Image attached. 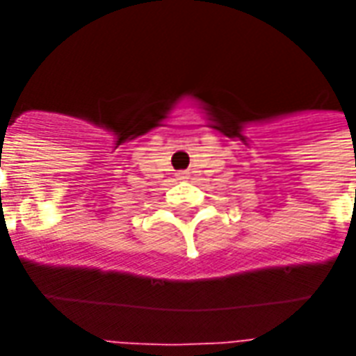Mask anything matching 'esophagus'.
Segmentation results:
<instances>
[{
    "label": "esophagus",
    "instance_id": "esophagus-1",
    "mask_svg": "<svg viewBox=\"0 0 356 356\" xmlns=\"http://www.w3.org/2000/svg\"><path fill=\"white\" fill-rule=\"evenodd\" d=\"M177 179H188V173L186 171H179Z\"/></svg>",
    "mask_w": 356,
    "mask_h": 356
}]
</instances>
